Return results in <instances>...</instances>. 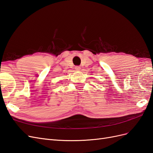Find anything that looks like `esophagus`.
<instances>
[{
	"mask_svg": "<svg viewBox=\"0 0 153 153\" xmlns=\"http://www.w3.org/2000/svg\"><path fill=\"white\" fill-rule=\"evenodd\" d=\"M75 69L76 71H80V67L78 66H75Z\"/></svg>",
	"mask_w": 153,
	"mask_h": 153,
	"instance_id": "1",
	"label": "esophagus"
}]
</instances>
